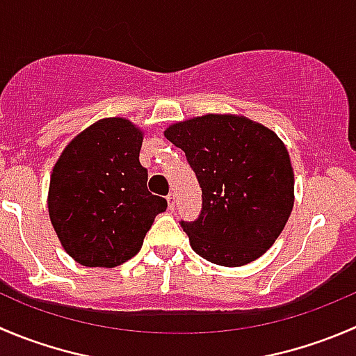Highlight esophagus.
I'll return each mask as SVG.
<instances>
[{
	"label": "esophagus",
	"instance_id": "1",
	"mask_svg": "<svg viewBox=\"0 0 356 356\" xmlns=\"http://www.w3.org/2000/svg\"><path fill=\"white\" fill-rule=\"evenodd\" d=\"M167 202H168V209L174 210L175 209V195H174V193H170V195L167 196Z\"/></svg>",
	"mask_w": 356,
	"mask_h": 356
}]
</instances>
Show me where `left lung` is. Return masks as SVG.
Wrapping results in <instances>:
<instances>
[{"instance_id":"obj_1","label":"left lung","mask_w":356,"mask_h":356,"mask_svg":"<svg viewBox=\"0 0 356 356\" xmlns=\"http://www.w3.org/2000/svg\"><path fill=\"white\" fill-rule=\"evenodd\" d=\"M165 137L184 151L202 188L198 219L181 220L193 250L227 268L261 257L294 207V170L280 137L236 115L196 116Z\"/></svg>"}]
</instances>
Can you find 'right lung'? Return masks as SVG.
<instances>
[{
    "mask_svg": "<svg viewBox=\"0 0 356 356\" xmlns=\"http://www.w3.org/2000/svg\"><path fill=\"white\" fill-rule=\"evenodd\" d=\"M143 130L104 118L79 132L55 163L48 213L64 250L88 268H115L143 247L167 200L147 191Z\"/></svg>",
    "mask_w": 356,
    "mask_h": 356,
    "instance_id": "obj_1",
    "label": "right lung"
}]
</instances>
